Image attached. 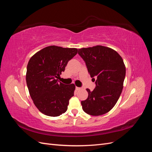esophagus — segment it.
Returning a JSON list of instances; mask_svg holds the SVG:
<instances>
[{
	"mask_svg": "<svg viewBox=\"0 0 152 152\" xmlns=\"http://www.w3.org/2000/svg\"><path fill=\"white\" fill-rule=\"evenodd\" d=\"M75 89H76L77 91H79V90L81 89V88H80V87H75Z\"/></svg>",
	"mask_w": 152,
	"mask_h": 152,
	"instance_id": "esophagus-1",
	"label": "esophagus"
}]
</instances>
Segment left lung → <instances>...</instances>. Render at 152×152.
<instances>
[{"label": "left lung", "mask_w": 152, "mask_h": 152, "mask_svg": "<svg viewBox=\"0 0 152 152\" xmlns=\"http://www.w3.org/2000/svg\"><path fill=\"white\" fill-rule=\"evenodd\" d=\"M93 79L96 78L93 91L87 89L88 98L82 101L84 111L93 116L102 115L111 110L120 97L126 76V66L115 50L103 45L79 49Z\"/></svg>", "instance_id": "left-lung-1"}]
</instances>
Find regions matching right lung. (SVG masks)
<instances>
[{
	"label": "right lung",
	"instance_id": "add662e5",
	"mask_svg": "<svg viewBox=\"0 0 152 152\" xmlns=\"http://www.w3.org/2000/svg\"><path fill=\"white\" fill-rule=\"evenodd\" d=\"M77 52L76 48L50 45L30 59L26 74L27 87L35 107L45 115L57 117L67 110L75 86L58 82V79Z\"/></svg>",
	"mask_w": 152,
	"mask_h": 152
}]
</instances>
